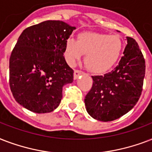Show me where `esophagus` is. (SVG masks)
Returning <instances> with one entry per match:
<instances>
[{"label": "esophagus", "instance_id": "esophagus-1", "mask_svg": "<svg viewBox=\"0 0 152 152\" xmlns=\"http://www.w3.org/2000/svg\"><path fill=\"white\" fill-rule=\"evenodd\" d=\"M83 74H84V73L82 72V71H81V70H75V72H74V79H77V77H78V76L83 75Z\"/></svg>", "mask_w": 152, "mask_h": 152}]
</instances>
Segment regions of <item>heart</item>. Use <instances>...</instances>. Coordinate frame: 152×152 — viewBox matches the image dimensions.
Instances as JSON below:
<instances>
[{
	"instance_id": "b5f03b06",
	"label": "heart",
	"mask_w": 152,
	"mask_h": 152,
	"mask_svg": "<svg viewBox=\"0 0 152 152\" xmlns=\"http://www.w3.org/2000/svg\"><path fill=\"white\" fill-rule=\"evenodd\" d=\"M123 42L117 35H107L84 31L77 35V41L68 39L65 43L64 56L70 65L74 66L85 55L86 68L94 74L109 70L120 58Z\"/></svg>"
}]
</instances>
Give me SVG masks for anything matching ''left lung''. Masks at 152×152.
I'll return each instance as SVG.
<instances>
[{
	"instance_id": "left-lung-1",
	"label": "left lung",
	"mask_w": 152,
	"mask_h": 152,
	"mask_svg": "<svg viewBox=\"0 0 152 152\" xmlns=\"http://www.w3.org/2000/svg\"><path fill=\"white\" fill-rule=\"evenodd\" d=\"M126 48L113 70L93 76V86L86 96L87 113L101 121L120 118L133 108L143 89L145 60L138 43L127 37Z\"/></svg>"
}]
</instances>
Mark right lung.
Listing matches in <instances>:
<instances>
[{
    "label": "right lung",
    "mask_w": 152,
    "mask_h": 152,
    "mask_svg": "<svg viewBox=\"0 0 152 152\" xmlns=\"http://www.w3.org/2000/svg\"><path fill=\"white\" fill-rule=\"evenodd\" d=\"M75 28L63 21L47 20L28 27L20 36L9 59V86L25 109L46 113L59 105L63 86L74 79L63 53Z\"/></svg>",
    "instance_id": "right-lung-1"
}]
</instances>
